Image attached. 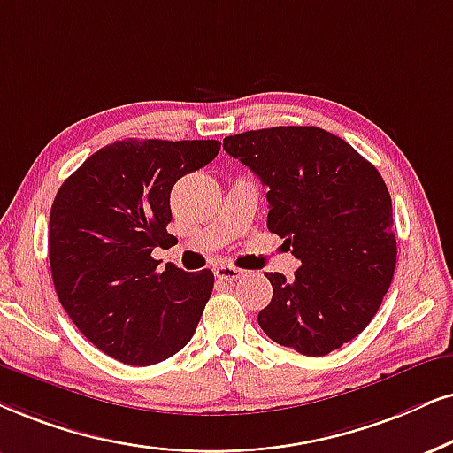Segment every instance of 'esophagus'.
Segmentation results:
<instances>
[{
	"label": "esophagus",
	"mask_w": 453,
	"mask_h": 453,
	"mask_svg": "<svg viewBox=\"0 0 453 453\" xmlns=\"http://www.w3.org/2000/svg\"><path fill=\"white\" fill-rule=\"evenodd\" d=\"M215 276L219 278L221 282H236V280L244 276V272L242 269L232 267V265H219V267H215Z\"/></svg>",
	"instance_id": "34e87169"
}]
</instances>
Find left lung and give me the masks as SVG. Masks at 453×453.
Returning a JSON list of instances; mask_svg holds the SVG:
<instances>
[{
  "label": "left lung",
  "mask_w": 453,
  "mask_h": 453,
  "mask_svg": "<svg viewBox=\"0 0 453 453\" xmlns=\"http://www.w3.org/2000/svg\"><path fill=\"white\" fill-rule=\"evenodd\" d=\"M267 188V227L301 261L295 278L265 273L259 326L309 357L339 349L379 311L397 263L391 194L372 163L319 127H272L223 140Z\"/></svg>",
  "instance_id": "8db88e82"
}]
</instances>
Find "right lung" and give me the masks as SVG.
Returning <instances> with one entry per match:
<instances>
[{"mask_svg": "<svg viewBox=\"0 0 453 453\" xmlns=\"http://www.w3.org/2000/svg\"><path fill=\"white\" fill-rule=\"evenodd\" d=\"M217 140H129L91 154L56 194L48 253L56 295L89 342L129 365H152L190 342L213 272H158L175 181L219 152Z\"/></svg>", "mask_w": 453, "mask_h": 453, "instance_id": "1", "label": "right lung"}]
</instances>
